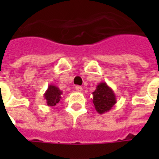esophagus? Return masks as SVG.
<instances>
[{
    "label": "esophagus",
    "instance_id": "esophagus-1",
    "mask_svg": "<svg viewBox=\"0 0 159 159\" xmlns=\"http://www.w3.org/2000/svg\"><path fill=\"white\" fill-rule=\"evenodd\" d=\"M75 89H76V92H82V91H83V88L80 86H76Z\"/></svg>",
    "mask_w": 159,
    "mask_h": 159
}]
</instances>
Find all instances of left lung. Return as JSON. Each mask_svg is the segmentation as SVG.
<instances>
[{"label":"left lung","instance_id":"1","mask_svg":"<svg viewBox=\"0 0 159 159\" xmlns=\"http://www.w3.org/2000/svg\"><path fill=\"white\" fill-rule=\"evenodd\" d=\"M93 103L99 114H104L112 109L117 103V97L106 82L99 83L93 92Z\"/></svg>","mask_w":159,"mask_h":159}]
</instances>
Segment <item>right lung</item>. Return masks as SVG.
<instances>
[{
    "label": "right lung",
    "instance_id": "obj_1",
    "mask_svg": "<svg viewBox=\"0 0 159 159\" xmlns=\"http://www.w3.org/2000/svg\"><path fill=\"white\" fill-rule=\"evenodd\" d=\"M61 95H62V91L57 86L50 84L48 85V88L46 90L43 96L48 107H54L56 106V104L59 102L61 99Z\"/></svg>",
    "mask_w": 159,
    "mask_h": 159
}]
</instances>
